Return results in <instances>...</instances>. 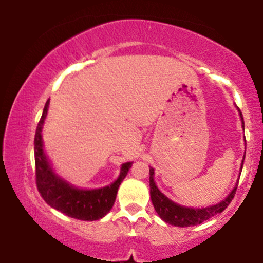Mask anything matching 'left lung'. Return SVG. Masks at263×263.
Segmentation results:
<instances>
[{
	"label": "left lung",
	"mask_w": 263,
	"mask_h": 263,
	"mask_svg": "<svg viewBox=\"0 0 263 263\" xmlns=\"http://www.w3.org/2000/svg\"><path fill=\"white\" fill-rule=\"evenodd\" d=\"M237 111H238V115H240L242 128L245 129V122H243L242 114H241L240 108H237ZM243 161H245V155L242 157L240 172L242 171ZM238 178H240V176H238ZM237 183H238V179L231 192L229 193L228 197L222 199V200H220L219 203L209 205V206H203V208L184 206V205H180L176 203V201L171 200L167 195L163 194L161 190L158 189V186H157V184L155 182V170H153L152 167L149 168L151 200H152L155 210L157 211V214H158V216L163 220V221L168 222V224L174 225V226H179V228H188V226L199 225L201 224V222H204L205 220L213 218V216L216 215V214L224 211L226 208H228V205L231 203L232 199H234V195L237 189Z\"/></svg>",
	"instance_id": "obj_1"
}]
</instances>
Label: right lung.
Wrapping results in <instances>:
<instances>
[{
    "instance_id": "add662e5",
    "label": "right lung",
    "mask_w": 263,
    "mask_h": 263,
    "mask_svg": "<svg viewBox=\"0 0 263 263\" xmlns=\"http://www.w3.org/2000/svg\"><path fill=\"white\" fill-rule=\"evenodd\" d=\"M48 108H49V100L45 102L34 137L35 177H37L39 193L45 203L70 218L84 220V221L102 219L112 209L120 184L127 176L134 162H126L121 164L117 179L101 188L84 189L68 182L57 173L44 151L42 131L47 119Z\"/></svg>"
}]
</instances>
